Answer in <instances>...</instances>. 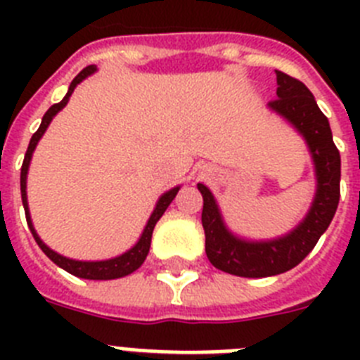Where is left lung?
<instances>
[{
    "mask_svg": "<svg viewBox=\"0 0 360 360\" xmlns=\"http://www.w3.org/2000/svg\"><path fill=\"white\" fill-rule=\"evenodd\" d=\"M276 77L278 98L266 106L303 136L314 164L316 193L307 214L294 229L278 238L252 240L227 227L211 189L198 184L203 198L205 254L216 269L240 278H269L299 265L326 232L339 205L341 155L333 144L328 119L303 82L278 70Z\"/></svg>",
    "mask_w": 360,
    "mask_h": 360,
    "instance_id": "8db88e82",
    "label": "left lung"
}]
</instances>
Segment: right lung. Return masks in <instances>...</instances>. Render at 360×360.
I'll return each mask as SVG.
<instances>
[{
	"label": "right lung",
	"mask_w": 360,
	"mask_h": 360,
	"mask_svg": "<svg viewBox=\"0 0 360 360\" xmlns=\"http://www.w3.org/2000/svg\"><path fill=\"white\" fill-rule=\"evenodd\" d=\"M95 72H97V66L95 65L86 66V68L79 73L77 77L73 79L72 84H70V88H68V91H66V95L63 97L61 103L53 104V106L50 108L46 113H44L43 120H41L39 129H37L34 135H32L30 144H28V149H27V155H25L23 167H21V200H23L25 214H27V221H28V227H30V232L34 234V238H36V241H37V245L41 247V250H43V252L46 254V256H49L57 266H61L63 270H66V272H70V274H73V276H77V278L106 281V279H119V278H124V276L131 274V272H135V270L139 269L142 263H144L146 256H148V252H149V247H151L153 229H155V225H157L158 219L162 218V214L165 212V209L169 207V203L173 202L174 196H176V193L180 191V187L182 186L171 187L169 191H165L164 195H162L160 198L157 200V203H155V209H153L151 216H149L148 224H146L141 238L136 240V243L133 245L131 249H128L126 252L119 254V256H115V257L97 259V262H82V259H73V257H66V256H63V254L56 252V250L50 249L49 245L41 240L39 234H37V231H36V227H34V221H32L30 209H28V198H27V178H28V169H30L32 155H34L37 144H39V141L43 139L44 131L49 129V126H50V122L53 120V117H56L57 113H59V111L66 106V104H68L70 97H72L73 90L77 88V84H81L86 77L94 75Z\"/></svg>",
	"instance_id": "right-lung-1"
}]
</instances>
